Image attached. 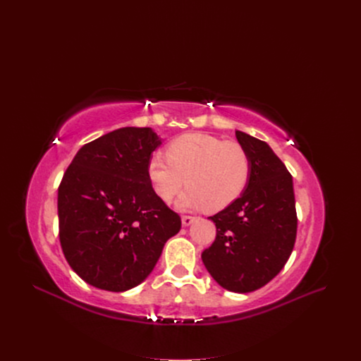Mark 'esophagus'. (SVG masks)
<instances>
[{
	"instance_id": "34e87169",
	"label": "esophagus",
	"mask_w": 361,
	"mask_h": 361,
	"mask_svg": "<svg viewBox=\"0 0 361 361\" xmlns=\"http://www.w3.org/2000/svg\"><path fill=\"white\" fill-rule=\"evenodd\" d=\"M197 220V217H194V216H183V226L184 227H187V226H190L192 221H195Z\"/></svg>"
}]
</instances>
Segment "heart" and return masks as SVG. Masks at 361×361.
I'll use <instances>...</instances> for the list:
<instances>
[{
  "instance_id": "1",
  "label": "heart",
  "mask_w": 361,
  "mask_h": 361,
  "mask_svg": "<svg viewBox=\"0 0 361 361\" xmlns=\"http://www.w3.org/2000/svg\"><path fill=\"white\" fill-rule=\"evenodd\" d=\"M166 157H152L147 174L154 191L171 202L183 187L178 205L216 213L241 197L251 176L247 149L235 141H223L209 134H185L166 147Z\"/></svg>"
}]
</instances>
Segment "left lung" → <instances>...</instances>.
Segmentation results:
<instances>
[{
    "label": "left lung",
    "instance_id": "obj_1",
    "mask_svg": "<svg viewBox=\"0 0 361 361\" xmlns=\"http://www.w3.org/2000/svg\"><path fill=\"white\" fill-rule=\"evenodd\" d=\"M251 160L247 188L210 217L214 243L201 254L212 277L226 290L250 293L271 281L286 266L297 235L293 177L267 142L235 131Z\"/></svg>",
    "mask_w": 361,
    "mask_h": 361
}]
</instances>
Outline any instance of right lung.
Listing matches in <instances>:
<instances>
[{"label":"right lung","mask_w":361,"mask_h":361,"mask_svg":"<svg viewBox=\"0 0 361 361\" xmlns=\"http://www.w3.org/2000/svg\"><path fill=\"white\" fill-rule=\"evenodd\" d=\"M160 144L151 128H118L84 144L63 176L61 248L70 267L97 288L120 293L138 286L181 228L147 174Z\"/></svg>","instance_id":"right-lung-1"}]
</instances>
